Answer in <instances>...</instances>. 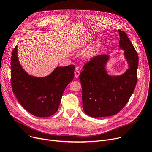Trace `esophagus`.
Wrapping results in <instances>:
<instances>
[{
    "label": "esophagus",
    "mask_w": 152,
    "mask_h": 152,
    "mask_svg": "<svg viewBox=\"0 0 152 152\" xmlns=\"http://www.w3.org/2000/svg\"><path fill=\"white\" fill-rule=\"evenodd\" d=\"M78 68H76V71L75 72V77L77 78L79 77V76H80V71L77 70Z\"/></svg>",
    "instance_id": "34e87169"
}]
</instances>
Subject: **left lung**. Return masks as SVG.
<instances>
[{"mask_svg":"<svg viewBox=\"0 0 152 152\" xmlns=\"http://www.w3.org/2000/svg\"><path fill=\"white\" fill-rule=\"evenodd\" d=\"M120 47L129 69L119 76L107 75L104 66L109 56L96 55L86 63L80 75L82 86L83 107L85 113L92 117H108L117 114L129 101L137 81L138 56L127 34L118 30Z\"/></svg>","mask_w":152,"mask_h":152,"instance_id":"8db88e82","label":"left lung"}]
</instances>
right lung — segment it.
<instances>
[{"mask_svg":"<svg viewBox=\"0 0 152 152\" xmlns=\"http://www.w3.org/2000/svg\"><path fill=\"white\" fill-rule=\"evenodd\" d=\"M17 47L11 56L12 91L19 103L28 113L37 117H47L55 114L63 92L75 77V65L58 67L49 76L35 77L23 71L17 57Z\"/></svg>","mask_w":152,"mask_h":152,"instance_id":"add662e5","label":"right lung"}]
</instances>
